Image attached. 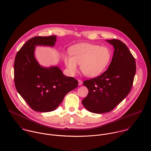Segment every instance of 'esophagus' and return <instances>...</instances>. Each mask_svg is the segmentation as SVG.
I'll use <instances>...</instances> for the list:
<instances>
[{
    "label": "esophagus",
    "mask_w": 151,
    "mask_h": 151,
    "mask_svg": "<svg viewBox=\"0 0 151 151\" xmlns=\"http://www.w3.org/2000/svg\"><path fill=\"white\" fill-rule=\"evenodd\" d=\"M82 81H81V80H79L78 81V85H79V86H81L82 84Z\"/></svg>",
    "instance_id": "obj_1"
}]
</instances>
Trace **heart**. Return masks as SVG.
Returning <instances> with one entry per match:
<instances>
[{"label":"heart","instance_id":"b5f03b06","mask_svg":"<svg viewBox=\"0 0 151 151\" xmlns=\"http://www.w3.org/2000/svg\"><path fill=\"white\" fill-rule=\"evenodd\" d=\"M70 56H64L63 60L69 72L73 75L78 70V65L83 75L95 77L101 74L109 65L112 52L106 46L91 43H81L70 47Z\"/></svg>","mask_w":151,"mask_h":151}]
</instances>
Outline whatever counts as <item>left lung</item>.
Returning a JSON list of instances; mask_svg holds the SVG:
<instances>
[{"label": "left lung", "instance_id": "8db88e82", "mask_svg": "<svg viewBox=\"0 0 151 151\" xmlns=\"http://www.w3.org/2000/svg\"><path fill=\"white\" fill-rule=\"evenodd\" d=\"M106 41L114 48L108 69L99 76L83 82L88 94L82 103L89 111L97 114L111 111L127 96L136 70L135 59L124 43L117 39Z\"/></svg>", "mask_w": 151, "mask_h": 151}]
</instances>
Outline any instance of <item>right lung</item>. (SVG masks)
<instances>
[{
	"mask_svg": "<svg viewBox=\"0 0 151 151\" xmlns=\"http://www.w3.org/2000/svg\"><path fill=\"white\" fill-rule=\"evenodd\" d=\"M56 36L34 37L18 52L14 62V82L21 96L35 111L56 109L65 96L78 86V81L63 75L58 66L44 68L34 56L37 45L53 47Z\"/></svg>",
	"mask_w": 151,
	"mask_h": 151,
	"instance_id": "add662e5",
	"label": "right lung"
}]
</instances>
